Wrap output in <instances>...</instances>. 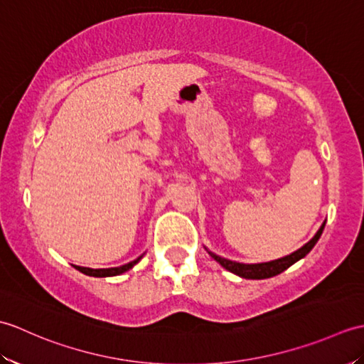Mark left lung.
I'll return each instance as SVG.
<instances>
[{"mask_svg":"<svg viewBox=\"0 0 364 364\" xmlns=\"http://www.w3.org/2000/svg\"><path fill=\"white\" fill-rule=\"evenodd\" d=\"M323 227H326V222L322 223L321 228L318 230V233L314 235V237L311 241H308L304 247H300L299 250H296L294 253L288 255V257H283L280 259H274L269 262H258V264H244V262H236V261H230L219 257L213 252H208L211 257L219 262L222 267H225L230 272H233L242 278H249V280H262V278H270L275 277L278 274H282L283 270L288 269L289 266H292L294 262H297L299 259H301L304 257H306L308 253L311 252L313 247L316 245V242L319 241V237L323 231Z\"/></svg>","mask_w":364,"mask_h":364,"instance_id":"1","label":"left lung"}]
</instances>
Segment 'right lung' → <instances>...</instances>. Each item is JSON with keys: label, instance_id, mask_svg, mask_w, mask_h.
<instances>
[{"label": "right lung", "instance_id": "1", "mask_svg": "<svg viewBox=\"0 0 364 364\" xmlns=\"http://www.w3.org/2000/svg\"><path fill=\"white\" fill-rule=\"evenodd\" d=\"M144 257V255H142ZM142 257L136 258L134 261L128 262V264H123V266H119V267H109V269H90V267H81V266H75V269H78L80 272L86 274L89 277H115V275H120L123 272H127V270H129L131 267H133L134 264H137L139 261H141Z\"/></svg>", "mask_w": 364, "mask_h": 364}]
</instances>
